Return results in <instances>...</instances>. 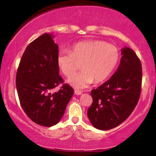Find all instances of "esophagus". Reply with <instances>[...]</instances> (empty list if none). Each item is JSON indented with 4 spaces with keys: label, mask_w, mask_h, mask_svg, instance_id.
Returning <instances> with one entry per match:
<instances>
[{
    "label": "esophagus",
    "mask_w": 156,
    "mask_h": 156,
    "mask_svg": "<svg viewBox=\"0 0 156 156\" xmlns=\"http://www.w3.org/2000/svg\"><path fill=\"white\" fill-rule=\"evenodd\" d=\"M82 91L77 90V89H74V94H75L76 95H80L82 94Z\"/></svg>",
    "instance_id": "esophagus-1"
}]
</instances>
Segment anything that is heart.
<instances>
[{
  "mask_svg": "<svg viewBox=\"0 0 156 156\" xmlns=\"http://www.w3.org/2000/svg\"><path fill=\"white\" fill-rule=\"evenodd\" d=\"M119 59V51L112 44L101 40L80 42L71 52L61 50L57 57V65L65 76H69L80 68L82 72L70 76L68 82L76 88L88 87L94 81L104 82L114 69Z\"/></svg>",
  "mask_w": 156,
  "mask_h": 156,
  "instance_id": "heart-1",
  "label": "heart"
}]
</instances>
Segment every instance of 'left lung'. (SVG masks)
I'll return each instance as SVG.
<instances>
[{
	"instance_id": "obj_1",
	"label": "left lung",
	"mask_w": 156,
	"mask_h": 156,
	"mask_svg": "<svg viewBox=\"0 0 156 156\" xmlns=\"http://www.w3.org/2000/svg\"><path fill=\"white\" fill-rule=\"evenodd\" d=\"M122 57L116 72L107 82L91 91L93 102L87 115L91 124L99 130H109L129 117L139 100L142 67L135 52L121 50Z\"/></svg>"
}]
</instances>
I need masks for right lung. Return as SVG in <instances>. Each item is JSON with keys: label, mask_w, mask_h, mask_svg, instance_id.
<instances>
[{"label": "right lung", "mask_w": 156, "mask_h": 156, "mask_svg": "<svg viewBox=\"0 0 156 156\" xmlns=\"http://www.w3.org/2000/svg\"><path fill=\"white\" fill-rule=\"evenodd\" d=\"M51 34L44 33L25 49L16 74V88L27 116L38 125L52 126L60 121L74 90L63 84L56 93L53 89L64 80L59 75L57 57L58 45Z\"/></svg>", "instance_id": "add662e5"}]
</instances>
